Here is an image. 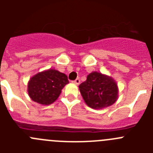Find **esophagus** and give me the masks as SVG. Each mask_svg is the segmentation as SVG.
Listing matches in <instances>:
<instances>
[{
  "instance_id": "34e87169",
  "label": "esophagus",
  "mask_w": 153,
  "mask_h": 153,
  "mask_svg": "<svg viewBox=\"0 0 153 153\" xmlns=\"http://www.w3.org/2000/svg\"><path fill=\"white\" fill-rule=\"evenodd\" d=\"M74 83L76 85H79V83H80V79H79V78H77V79H76L74 81Z\"/></svg>"
}]
</instances>
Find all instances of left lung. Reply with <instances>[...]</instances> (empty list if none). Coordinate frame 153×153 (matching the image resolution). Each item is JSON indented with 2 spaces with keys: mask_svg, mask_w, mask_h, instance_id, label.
I'll return each instance as SVG.
<instances>
[{
  "mask_svg": "<svg viewBox=\"0 0 153 153\" xmlns=\"http://www.w3.org/2000/svg\"><path fill=\"white\" fill-rule=\"evenodd\" d=\"M86 103L93 109H102L111 106L118 97L117 84L111 77L97 72L87 76L85 82L79 86Z\"/></svg>",
  "mask_w": 153,
  "mask_h": 153,
  "instance_id": "obj_1",
  "label": "left lung"
}]
</instances>
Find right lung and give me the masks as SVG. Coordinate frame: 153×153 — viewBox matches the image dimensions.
Returning a JSON list of instances; mask_svg holds the SVG:
<instances>
[{
  "instance_id": "1",
  "label": "right lung",
  "mask_w": 153,
  "mask_h": 153,
  "mask_svg": "<svg viewBox=\"0 0 153 153\" xmlns=\"http://www.w3.org/2000/svg\"><path fill=\"white\" fill-rule=\"evenodd\" d=\"M67 83L69 80L66 74L50 69L31 77L28 83V94L34 102L49 105L58 98Z\"/></svg>"
}]
</instances>
